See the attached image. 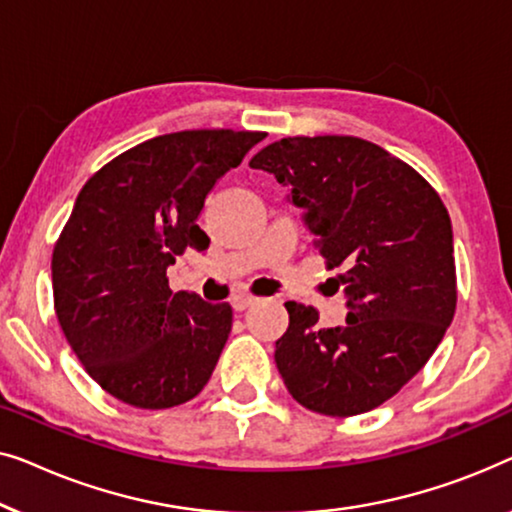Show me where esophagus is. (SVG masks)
Segmentation results:
<instances>
[{"label":"esophagus","instance_id":"obj_1","mask_svg":"<svg viewBox=\"0 0 512 512\" xmlns=\"http://www.w3.org/2000/svg\"><path fill=\"white\" fill-rule=\"evenodd\" d=\"M255 297H250V294H234L232 297V308L234 311H246V308H250L255 304Z\"/></svg>","mask_w":512,"mask_h":512}]
</instances>
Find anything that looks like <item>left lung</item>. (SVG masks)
Masks as SVG:
<instances>
[{"mask_svg":"<svg viewBox=\"0 0 512 512\" xmlns=\"http://www.w3.org/2000/svg\"><path fill=\"white\" fill-rule=\"evenodd\" d=\"M250 167L290 187L348 318L318 327L313 306L287 301L276 366L301 406L359 415L394 397L434 355L457 306L450 215L413 167L357 136H287Z\"/></svg>","mask_w":512,"mask_h":512,"instance_id":"8db88e82","label":"left lung"}]
</instances>
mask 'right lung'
<instances>
[{
    "mask_svg": "<svg viewBox=\"0 0 512 512\" xmlns=\"http://www.w3.org/2000/svg\"><path fill=\"white\" fill-rule=\"evenodd\" d=\"M264 132L155 136L97 171L53 250L60 327L85 371L136 408L181 406L204 390L232 331V306L171 292L167 269L204 253L208 192Z\"/></svg>",
    "mask_w": 512,
    "mask_h": 512,
    "instance_id": "add662e5",
    "label": "right lung"
}]
</instances>
